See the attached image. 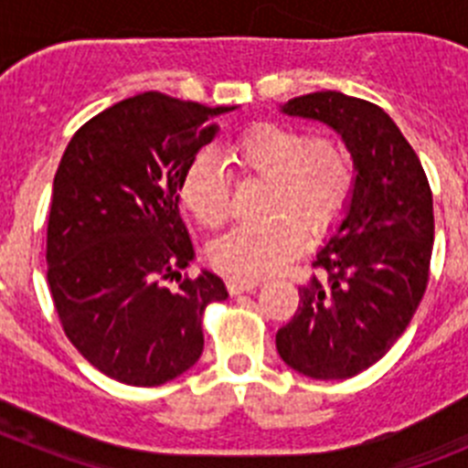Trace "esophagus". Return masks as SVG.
<instances>
[{
	"instance_id": "1",
	"label": "esophagus",
	"mask_w": 468,
	"mask_h": 468,
	"mask_svg": "<svg viewBox=\"0 0 468 468\" xmlns=\"http://www.w3.org/2000/svg\"><path fill=\"white\" fill-rule=\"evenodd\" d=\"M255 288H258V281L227 279V291H229V295H241V292H253Z\"/></svg>"
}]
</instances>
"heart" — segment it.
I'll return each instance as SVG.
<instances>
[{"instance_id": "1", "label": "heart", "mask_w": 468, "mask_h": 468, "mask_svg": "<svg viewBox=\"0 0 468 468\" xmlns=\"http://www.w3.org/2000/svg\"><path fill=\"white\" fill-rule=\"evenodd\" d=\"M229 159L270 180L260 225L237 227L213 241L210 264L231 279L255 281L295 258L304 234L321 237L340 220L354 189L349 152L330 138H312L279 123H258L229 144ZM177 198L198 225L220 227L229 215L222 166L201 152L185 168Z\"/></svg>"}]
</instances>
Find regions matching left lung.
Returning a JSON list of instances; mask_svg holds the SVG:
<instances>
[{
	"instance_id": "obj_1",
	"label": "left lung",
	"mask_w": 468,
	"mask_h": 468,
	"mask_svg": "<svg viewBox=\"0 0 468 468\" xmlns=\"http://www.w3.org/2000/svg\"><path fill=\"white\" fill-rule=\"evenodd\" d=\"M281 112L340 135L354 189L316 253L324 279L276 333L285 366L312 379H346L387 354L420 307L433 246V198L410 143L382 107L340 90L292 98Z\"/></svg>"
}]
</instances>
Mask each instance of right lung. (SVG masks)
<instances>
[{
	"instance_id": "add662e5",
	"label": "right lung",
	"mask_w": 468,
	"mask_h": 468,
	"mask_svg": "<svg viewBox=\"0 0 468 468\" xmlns=\"http://www.w3.org/2000/svg\"><path fill=\"white\" fill-rule=\"evenodd\" d=\"M206 107L147 90L107 107L72 135L56 177L47 231L48 288L65 335L102 375L159 387L204 351L201 316L227 300L201 270L171 292L194 260L177 185L218 133Z\"/></svg>"
}]
</instances>
